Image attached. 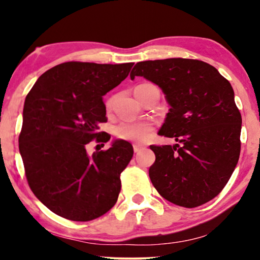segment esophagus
I'll use <instances>...</instances> for the list:
<instances>
[{"instance_id":"esophagus-1","label":"esophagus","mask_w":260,"mask_h":260,"mask_svg":"<svg viewBox=\"0 0 260 260\" xmlns=\"http://www.w3.org/2000/svg\"><path fill=\"white\" fill-rule=\"evenodd\" d=\"M143 149H144L143 145H141V144H134V151H135V152H140L141 150H143Z\"/></svg>"}]
</instances>
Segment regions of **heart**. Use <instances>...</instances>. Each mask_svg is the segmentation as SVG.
<instances>
[{
    "instance_id": "1",
    "label": "heart",
    "mask_w": 260,
    "mask_h": 260,
    "mask_svg": "<svg viewBox=\"0 0 260 260\" xmlns=\"http://www.w3.org/2000/svg\"><path fill=\"white\" fill-rule=\"evenodd\" d=\"M112 102L113 99H109L108 103H106V108H111ZM152 134H154V126H152L151 123L148 122H130V120H125V122L119 123L115 127V135L118 138L141 142V143L150 140Z\"/></svg>"
}]
</instances>
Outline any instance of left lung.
Here are the masks:
<instances>
[{
  "instance_id": "1",
  "label": "left lung",
  "mask_w": 260,
  "mask_h": 260,
  "mask_svg": "<svg viewBox=\"0 0 260 260\" xmlns=\"http://www.w3.org/2000/svg\"><path fill=\"white\" fill-rule=\"evenodd\" d=\"M161 87L170 105L158 134L179 144L150 145L149 176L159 195L181 207L211 201L229 182L240 155L241 115L230 81L201 60L137 62L130 78Z\"/></svg>"
}]
</instances>
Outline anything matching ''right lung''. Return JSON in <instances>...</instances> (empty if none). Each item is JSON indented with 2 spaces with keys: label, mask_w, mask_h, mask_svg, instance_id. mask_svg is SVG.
I'll return each mask as SVG.
<instances>
[{
  "label": "right lung",
  "mask_w": 260,
  "mask_h": 260,
  "mask_svg": "<svg viewBox=\"0 0 260 260\" xmlns=\"http://www.w3.org/2000/svg\"><path fill=\"white\" fill-rule=\"evenodd\" d=\"M133 62L69 61L46 71L27 94L19 149L31 191L48 209L73 221H90L110 211L120 191V173L133 158L129 142L87 155L106 122L103 95L129 76ZM104 145V144H103Z\"/></svg>",
  "instance_id": "1"
}]
</instances>
